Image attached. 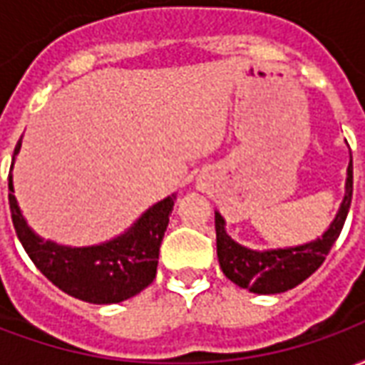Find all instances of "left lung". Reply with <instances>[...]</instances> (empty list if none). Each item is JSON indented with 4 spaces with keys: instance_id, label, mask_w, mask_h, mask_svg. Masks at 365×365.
<instances>
[{
    "instance_id": "left-lung-1",
    "label": "left lung",
    "mask_w": 365,
    "mask_h": 365,
    "mask_svg": "<svg viewBox=\"0 0 365 365\" xmlns=\"http://www.w3.org/2000/svg\"><path fill=\"white\" fill-rule=\"evenodd\" d=\"M352 156L346 178V195L338 215L329 227V230L307 245L293 246V248H277V250H250L238 245L227 235L225 219L221 213H215V230H217V256L221 264L222 274L230 282L237 283L252 293H283L293 289L295 285L305 282L307 277L321 268L324 258L329 256L330 248L336 242L342 232L348 209L352 203Z\"/></svg>"
}]
</instances>
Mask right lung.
<instances>
[{
  "label": "right lung",
  "mask_w": 365,
  "mask_h": 365,
  "mask_svg": "<svg viewBox=\"0 0 365 365\" xmlns=\"http://www.w3.org/2000/svg\"><path fill=\"white\" fill-rule=\"evenodd\" d=\"M19 148L21 138L13 152L11 170ZM174 199L175 195H170L152 205L125 235L109 242L72 248L43 240L29 229L13 195V178L9 172L11 221L29 258L58 289L96 305L120 303L135 297L154 282L160 245L174 209Z\"/></svg>",
  "instance_id": "obj_1"
}]
</instances>
